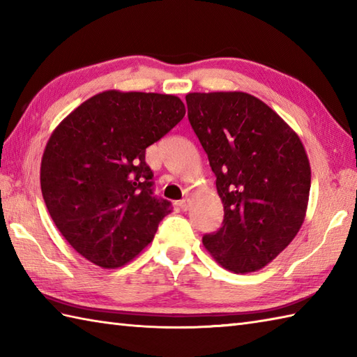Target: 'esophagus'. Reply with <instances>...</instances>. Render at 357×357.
I'll return each mask as SVG.
<instances>
[{
    "label": "esophagus",
    "instance_id": "1",
    "mask_svg": "<svg viewBox=\"0 0 357 357\" xmlns=\"http://www.w3.org/2000/svg\"><path fill=\"white\" fill-rule=\"evenodd\" d=\"M178 206H179V208L183 210V211H187L188 208H190V199H183V201H179V202H178Z\"/></svg>",
    "mask_w": 357,
    "mask_h": 357
}]
</instances>
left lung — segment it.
I'll use <instances>...</instances> for the list:
<instances>
[{
    "label": "left lung",
    "mask_w": 357,
    "mask_h": 357,
    "mask_svg": "<svg viewBox=\"0 0 357 357\" xmlns=\"http://www.w3.org/2000/svg\"><path fill=\"white\" fill-rule=\"evenodd\" d=\"M185 101L224 206L222 227L206 234L202 244L225 270H261L304 224L312 184L304 144L250 93L193 92Z\"/></svg>",
    "instance_id": "obj_1"
}]
</instances>
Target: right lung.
<instances>
[{
    "mask_svg": "<svg viewBox=\"0 0 357 357\" xmlns=\"http://www.w3.org/2000/svg\"><path fill=\"white\" fill-rule=\"evenodd\" d=\"M185 115L174 95L105 90L70 112L45 144L40 183L64 239L102 268L135 259L170 202L151 192L146 149Z\"/></svg>",
    "mask_w": 357,
    "mask_h": 357,
    "instance_id": "1",
    "label": "right lung"
}]
</instances>
